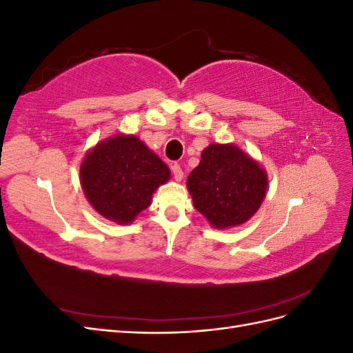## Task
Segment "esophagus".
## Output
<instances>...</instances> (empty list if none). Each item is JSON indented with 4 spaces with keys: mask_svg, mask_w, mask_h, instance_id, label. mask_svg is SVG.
I'll use <instances>...</instances> for the list:
<instances>
[{
    "mask_svg": "<svg viewBox=\"0 0 353 353\" xmlns=\"http://www.w3.org/2000/svg\"><path fill=\"white\" fill-rule=\"evenodd\" d=\"M172 174H174L175 181H178V183H181V181H183V178H184V170H183V168H181L178 163H175V165L172 166Z\"/></svg>",
    "mask_w": 353,
    "mask_h": 353,
    "instance_id": "34e87169",
    "label": "esophagus"
}]
</instances>
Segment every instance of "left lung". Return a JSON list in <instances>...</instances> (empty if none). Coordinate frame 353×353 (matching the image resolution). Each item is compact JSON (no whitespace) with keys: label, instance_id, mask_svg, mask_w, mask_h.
<instances>
[{"label":"left lung","instance_id":"obj_1","mask_svg":"<svg viewBox=\"0 0 353 353\" xmlns=\"http://www.w3.org/2000/svg\"><path fill=\"white\" fill-rule=\"evenodd\" d=\"M194 208L216 230L248 222L268 190L263 166L236 144H209L187 178Z\"/></svg>","mask_w":353,"mask_h":353}]
</instances>
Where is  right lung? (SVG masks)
Listing matches in <instances>:
<instances>
[{
    "label": "right lung",
    "instance_id": "add662e5",
    "mask_svg": "<svg viewBox=\"0 0 353 353\" xmlns=\"http://www.w3.org/2000/svg\"><path fill=\"white\" fill-rule=\"evenodd\" d=\"M81 187L94 210L126 225L150 206L170 170L137 135L116 134L99 141L82 159Z\"/></svg>",
    "mask_w": 353,
    "mask_h": 353
}]
</instances>
